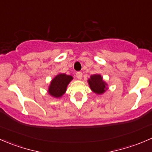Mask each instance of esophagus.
<instances>
[{"mask_svg":"<svg viewBox=\"0 0 152 152\" xmlns=\"http://www.w3.org/2000/svg\"><path fill=\"white\" fill-rule=\"evenodd\" d=\"M76 78H77V79H81L82 78V72H80V71L77 72V73H76Z\"/></svg>","mask_w":152,"mask_h":152,"instance_id":"obj_1","label":"esophagus"}]
</instances>
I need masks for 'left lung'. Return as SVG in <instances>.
<instances>
[{"instance_id": "1", "label": "left lung", "mask_w": 152, "mask_h": 152, "mask_svg": "<svg viewBox=\"0 0 152 152\" xmlns=\"http://www.w3.org/2000/svg\"><path fill=\"white\" fill-rule=\"evenodd\" d=\"M89 85L94 93L102 94L106 90V84L102 80V77L99 74L92 75L88 80Z\"/></svg>"}]
</instances>
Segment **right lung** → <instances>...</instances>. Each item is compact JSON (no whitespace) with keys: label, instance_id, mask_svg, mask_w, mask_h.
<instances>
[{"label":"right lung","instance_id":"1","mask_svg":"<svg viewBox=\"0 0 152 152\" xmlns=\"http://www.w3.org/2000/svg\"><path fill=\"white\" fill-rule=\"evenodd\" d=\"M73 79L71 76H67L65 73L57 75L50 82L48 92L50 95L55 98H59L65 93L67 86Z\"/></svg>","mask_w":152,"mask_h":152}]
</instances>
